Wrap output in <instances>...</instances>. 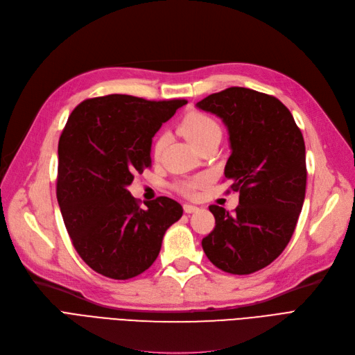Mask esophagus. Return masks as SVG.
I'll use <instances>...</instances> for the list:
<instances>
[{"label":"esophagus","mask_w":355,"mask_h":355,"mask_svg":"<svg viewBox=\"0 0 355 355\" xmlns=\"http://www.w3.org/2000/svg\"><path fill=\"white\" fill-rule=\"evenodd\" d=\"M182 207H184V212L186 214H193V212H198L199 211L198 206H193V205H189V203H186Z\"/></svg>","instance_id":"34e87169"}]
</instances>
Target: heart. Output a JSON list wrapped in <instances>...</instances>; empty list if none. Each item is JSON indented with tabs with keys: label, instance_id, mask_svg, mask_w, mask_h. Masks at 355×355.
Returning <instances> with one entry per match:
<instances>
[{
	"label": "heart",
	"instance_id": "heart-1",
	"mask_svg": "<svg viewBox=\"0 0 355 355\" xmlns=\"http://www.w3.org/2000/svg\"><path fill=\"white\" fill-rule=\"evenodd\" d=\"M180 131L194 144L196 148H200L202 144L209 139H214V137L220 139L219 124L214 120L212 116H209L199 111L189 112L184 118H182V121L180 124ZM165 146H166V136L159 135L156 137L153 143V149H152L153 157L156 161L161 159ZM206 181L207 178L205 175H198L194 178L181 180L175 182L174 189L182 196L193 198V196L198 194V190L206 184Z\"/></svg>",
	"mask_w": 355,
	"mask_h": 355
}]
</instances>
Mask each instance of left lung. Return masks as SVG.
<instances>
[{"label": "left lung", "instance_id": "8db88e82", "mask_svg": "<svg viewBox=\"0 0 355 355\" xmlns=\"http://www.w3.org/2000/svg\"><path fill=\"white\" fill-rule=\"evenodd\" d=\"M230 131L225 178L240 191L230 214L209 206L215 228L202 240L212 263L232 275L266 268L290 243L304 203L307 168L301 130L285 105L247 87H228L198 102Z\"/></svg>", "mask_w": 355, "mask_h": 355}]
</instances>
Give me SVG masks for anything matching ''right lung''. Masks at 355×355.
<instances>
[{
	"mask_svg": "<svg viewBox=\"0 0 355 355\" xmlns=\"http://www.w3.org/2000/svg\"><path fill=\"white\" fill-rule=\"evenodd\" d=\"M186 103L107 95L80 102L65 123L57 199L76 252L103 277L124 281L149 269L182 215L165 196L140 207L127 186L152 165V137Z\"/></svg>",
	"mask_w": 355,
	"mask_h": 355,
	"instance_id": "add662e5",
	"label": "right lung"
}]
</instances>
